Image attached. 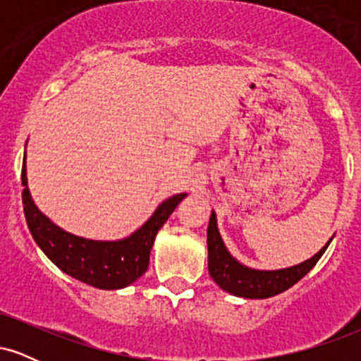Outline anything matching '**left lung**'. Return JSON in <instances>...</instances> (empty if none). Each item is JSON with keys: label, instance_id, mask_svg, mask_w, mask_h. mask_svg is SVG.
<instances>
[{"label": "left lung", "instance_id": "left-lung-1", "mask_svg": "<svg viewBox=\"0 0 361 361\" xmlns=\"http://www.w3.org/2000/svg\"><path fill=\"white\" fill-rule=\"evenodd\" d=\"M329 243L312 258L300 264H295V267L275 271L251 270V268L244 267L229 255L227 247L224 246L221 234H219L215 212H212L209 229H207L209 273L219 287L233 293V295L244 297V299H268V297L285 292L300 279H304L316 267V263L322 256V252L326 251V247L329 246Z\"/></svg>", "mask_w": 361, "mask_h": 361}]
</instances>
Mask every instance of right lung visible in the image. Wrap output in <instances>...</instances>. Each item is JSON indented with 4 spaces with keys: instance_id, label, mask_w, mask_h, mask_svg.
Returning a JSON list of instances; mask_svg holds the SVG:
<instances>
[{
    "instance_id": "1",
    "label": "right lung",
    "mask_w": 361,
    "mask_h": 361,
    "mask_svg": "<svg viewBox=\"0 0 361 361\" xmlns=\"http://www.w3.org/2000/svg\"><path fill=\"white\" fill-rule=\"evenodd\" d=\"M22 185L25 219L40 250L69 276L103 290L123 288L146 273L157 231L186 197V193H178L164 200L152 217L130 238L122 241H90L62 231L37 209L27 186L25 159Z\"/></svg>"
}]
</instances>
